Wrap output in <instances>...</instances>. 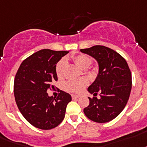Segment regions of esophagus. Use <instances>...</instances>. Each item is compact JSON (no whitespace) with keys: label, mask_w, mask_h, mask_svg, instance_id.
<instances>
[{"label":"esophagus","mask_w":147,"mask_h":147,"mask_svg":"<svg viewBox=\"0 0 147 147\" xmlns=\"http://www.w3.org/2000/svg\"><path fill=\"white\" fill-rule=\"evenodd\" d=\"M79 97L78 96H77V95H71V98L73 99V100H76V99H78Z\"/></svg>","instance_id":"1"}]
</instances>
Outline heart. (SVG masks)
<instances>
[{"label": "heart", "instance_id": "heart-1", "mask_svg": "<svg viewBox=\"0 0 147 147\" xmlns=\"http://www.w3.org/2000/svg\"><path fill=\"white\" fill-rule=\"evenodd\" d=\"M74 62L77 64L80 68L86 69L92 64V59L85 54H78L72 57ZM66 65V60L65 59H61L56 65V74L59 78L63 76L64 70ZM88 84V82L85 79L80 80H69L63 83V88L65 91L73 94H78L82 92V90Z\"/></svg>", "mask_w": 147, "mask_h": 147}]
</instances>
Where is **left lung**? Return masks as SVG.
<instances>
[{
  "label": "left lung",
  "instance_id": "obj_1",
  "mask_svg": "<svg viewBox=\"0 0 147 147\" xmlns=\"http://www.w3.org/2000/svg\"><path fill=\"white\" fill-rule=\"evenodd\" d=\"M82 53L93 57L99 63V74L88 88L94 97L84 109L91 121L105 123L112 121L121 113L127 104L131 90V72L122 56L107 47L96 45L82 49ZM101 97L97 99V94Z\"/></svg>",
  "mask_w": 147,
  "mask_h": 147
}]
</instances>
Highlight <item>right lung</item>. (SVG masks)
<instances>
[{"mask_svg":"<svg viewBox=\"0 0 147 147\" xmlns=\"http://www.w3.org/2000/svg\"><path fill=\"white\" fill-rule=\"evenodd\" d=\"M68 51L44 49L24 59L14 79L13 91L18 109L32 125L42 130L54 128L65 117L71 95L59 90L55 98L47 91L57 81L56 64Z\"/></svg>","mask_w":147,"mask_h":147,"instance_id":"add662e5","label":"right lung"}]
</instances>
